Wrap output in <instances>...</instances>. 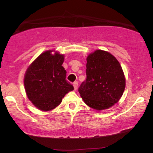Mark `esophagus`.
<instances>
[{
  "label": "esophagus",
  "mask_w": 153,
  "mask_h": 153,
  "mask_svg": "<svg viewBox=\"0 0 153 153\" xmlns=\"http://www.w3.org/2000/svg\"><path fill=\"white\" fill-rule=\"evenodd\" d=\"M73 86H74V89L75 91H76L78 89V82L77 81H75L73 82Z\"/></svg>",
  "instance_id": "obj_1"
}]
</instances>
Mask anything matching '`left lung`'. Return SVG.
Here are the masks:
<instances>
[{
	"label": "left lung",
	"instance_id": "8db88e82",
	"mask_svg": "<svg viewBox=\"0 0 153 153\" xmlns=\"http://www.w3.org/2000/svg\"><path fill=\"white\" fill-rule=\"evenodd\" d=\"M86 59V80L79 87V93L91 108L107 109L118 102L125 88L122 67L114 56L103 50H96Z\"/></svg>",
	"mask_w": 153,
	"mask_h": 153
}]
</instances>
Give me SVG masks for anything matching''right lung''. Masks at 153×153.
Returning <instances> with one entry per match:
<instances>
[{
    "label": "right lung",
    "instance_id": "1",
    "mask_svg": "<svg viewBox=\"0 0 153 153\" xmlns=\"http://www.w3.org/2000/svg\"><path fill=\"white\" fill-rule=\"evenodd\" d=\"M52 50L43 52L29 65L24 76L27 97L36 108L50 111L56 108L62 98L74 89L66 80L62 67L64 55Z\"/></svg>",
    "mask_w": 153,
    "mask_h": 153
}]
</instances>
